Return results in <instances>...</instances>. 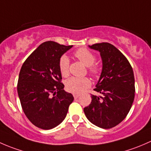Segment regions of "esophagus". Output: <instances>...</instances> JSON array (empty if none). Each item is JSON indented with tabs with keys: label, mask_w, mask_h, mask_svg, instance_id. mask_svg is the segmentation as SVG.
<instances>
[{
	"label": "esophagus",
	"mask_w": 151,
	"mask_h": 151,
	"mask_svg": "<svg viewBox=\"0 0 151 151\" xmlns=\"http://www.w3.org/2000/svg\"><path fill=\"white\" fill-rule=\"evenodd\" d=\"M73 96H74V98L75 99H77V98H78L79 96H80V94H77V93H74V94H73Z\"/></svg>",
	"instance_id": "obj_1"
}]
</instances>
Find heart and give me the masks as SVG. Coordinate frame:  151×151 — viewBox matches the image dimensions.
Here are the masks:
<instances>
[{
	"label": "heart",
	"instance_id": "1",
	"mask_svg": "<svg viewBox=\"0 0 151 151\" xmlns=\"http://www.w3.org/2000/svg\"><path fill=\"white\" fill-rule=\"evenodd\" d=\"M74 56L78 58L85 66H88V72L92 77H98L101 73V68L94 64L96 56L88 49L82 47L74 52ZM69 59L66 55H63L59 59V70L63 77L69 74ZM91 80L88 77H70L65 82V87L68 92L71 93H80L91 86Z\"/></svg>",
	"mask_w": 151,
	"mask_h": 151
}]
</instances>
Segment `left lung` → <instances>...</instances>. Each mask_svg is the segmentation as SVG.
<instances>
[{"label": "left lung", "instance_id": "8db88e82", "mask_svg": "<svg viewBox=\"0 0 151 151\" xmlns=\"http://www.w3.org/2000/svg\"><path fill=\"white\" fill-rule=\"evenodd\" d=\"M100 52L102 71L94 91L102 94H91L92 101L84 108L85 116L93 124L111 129L123 121L134 99V77L132 67L119 50L107 42L89 46Z\"/></svg>", "mask_w": 151, "mask_h": 151}]
</instances>
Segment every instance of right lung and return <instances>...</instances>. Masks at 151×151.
Returning a JSON list of instances; mask_svg holds the SVG:
<instances>
[{
    "label": "right lung",
    "instance_id": "obj_1",
    "mask_svg": "<svg viewBox=\"0 0 151 151\" xmlns=\"http://www.w3.org/2000/svg\"><path fill=\"white\" fill-rule=\"evenodd\" d=\"M72 45L52 41L42 43L22 64L17 92L24 113L36 127L51 129L66 118L72 94L63 90L59 59Z\"/></svg>",
    "mask_w": 151,
    "mask_h": 151
}]
</instances>
